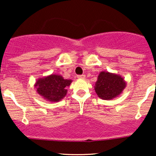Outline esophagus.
Instances as JSON below:
<instances>
[{"mask_svg":"<svg viewBox=\"0 0 156 156\" xmlns=\"http://www.w3.org/2000/svg\"><path fill=\"white\" fill-rule=\"evenodd\" d=\"M78 79H85L86 76L85 75H80V76H78Z\"/></svg>","mask_w":156,"mask_h":156,"instance_id":"esophagus-1","label":"esophagus"}]
</instances>
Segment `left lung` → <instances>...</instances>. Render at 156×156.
Segmentation results:
<instances>
[{
	"mask_svg": "<svg viewBox=\"0 0 156 156\" xmlns=\"http://www.w3.org/2000/svg\"><path fill=\"white\" fill-rule=\"evenodd\" d=\"M125 87L126 82L121 76L116 73L102 71L98 76L94 90L100 98L111 101L119 96Z\"/></svg>",
	"mask_w": 156,
	"mask_h": 156,
	"instance_id": "left-lung-1",
	"label": "left lung"
}]
</instances>
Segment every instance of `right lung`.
Returning <instances> with one entry per match:
<instances>
[{
    "mask_svg": "<svg viewBox=\"0 0 156 156\" xmlns=\"http://www.w3.org/2000/svg\"><path fill=\"white\" fill-rule=\"evenodd\" d=\"M73 80L64 79L62 76L51 74L40 78L36 81L34 87L42 98L50 102L62 101L67 93V88Z\"/></svg>",
    "mask_w": 156,
    "mask_h": 156,
    "instance_id": "obj_1",
    "label": "right lung"
}]
</instances>
